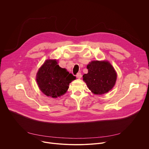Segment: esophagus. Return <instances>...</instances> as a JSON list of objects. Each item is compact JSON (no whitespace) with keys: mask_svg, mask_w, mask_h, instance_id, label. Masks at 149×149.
Here are the masks:
<instances>
[{"mask_svg":"<svg viewBox=\"0 0 149 149\" xmlns=\"http://www.w3.org/2000/svg\"><path fill=\"white\" fill-rule=\"evenodd\" d=\"M76 77H77V78L80 79V78L82 77V74H81V72H78V73L76 75Z\"/></svg>","mask_w":149,"mask_h":149,"instance_id":"1","label":"esophagus"}]
</instances>
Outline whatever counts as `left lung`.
Here are the masks:
<instances>
[{"mask_svg": "<svg viewBox=\"0 0 149 149\" xmlns=\"http://www.w3.org/2000/svg\"><path fill=\"white\" fill-rule=\"evenodd\" d=\"M88 72L82 77L89 90L96 95L108 92L114 86L117 74L107 61H92L87 65Z\"/></svg>", "mask_w": 149, "mask_h": 149, "instance_id": "1", "label": "left lung"}]
</instances>
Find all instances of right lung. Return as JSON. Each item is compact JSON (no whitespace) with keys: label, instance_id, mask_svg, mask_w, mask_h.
<instances>
[{"label":"right lung","instance_id":"add662e5","mask_svg":"<svg viewBox=\"0 0 149 149\" xmlns=\"http://www.w3.org/2000/svg\"><path fill=\"white\" fill-rule=\"evenodd\" d=\"M76 77L61 68L56 60H47L37 73L36 81L41 91L47 96L57 97L68 90Z\"/></svg>","mask_w":149,"mask_h":149}]
</instances>
